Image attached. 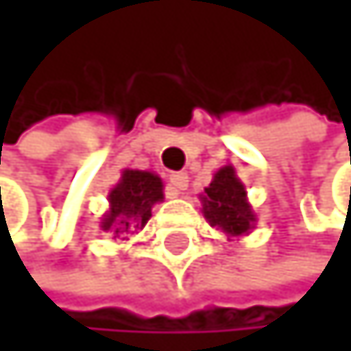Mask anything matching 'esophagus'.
Here are the masks:
<instances>
[{
  "label": "esophagus",
  "mask_w": 351,
  "mask_h": 351,
  "mask_svg": "<svg viewBox=\"0 0 351 351\" xmlns=\"http://www.w3.org/2000/svg\"><path fill=\"white\" fill-rule=\"evenodd\" d=\"M169 184H171V189L176 191V195L182 193V191L189 186V176L184 171H176V173L169 176Z\"/></svg>",
  "instance_id": "esophagus-1"
}]
</instances>
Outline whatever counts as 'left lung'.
<instances>
[{
  "instance_id": "left-lung-1",
  "label": "left lung",
  "mask_w": 351,
  "mask_h": 351,
  "mask_svg": "<svg viewBox=\"0 0 351 351\" xmlns=\"http://www.w3.org/2000/svg\"><path fill=\"white\" fill-rule=\"evenodd\" d=\"M202 210L210 226L221 228L228 235H244L250 230L255 215L246 202L244 184L239 182L233 167H224L215 173L213 182L204 189Z\"/></svg>"
}]
</instances>
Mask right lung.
Returning <instances> with one entry per match:
<instances>
[{
    "mask_svg": "<svg viewBox=\"0 0 351 351\" xmlns=\"http://www.w3.org/2000/svg\"><path fill=\"white\" fill-rule=\"evenodd\" d=\"M162 199L160 178L149 171H123L110 193V213L101 221L103 230H112L114 235H125L134 228H143L152 217V206Z\"/></svg>",
    "mask_w": 351,
    "mask_h": 351,
    "instance_id": "add662e5",
    "label": "right lung"
}]
</instances>
